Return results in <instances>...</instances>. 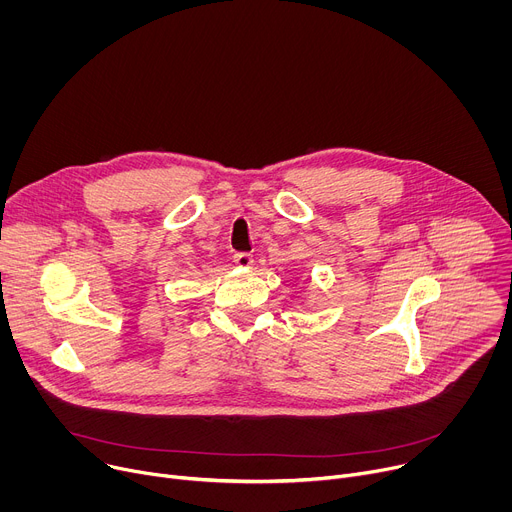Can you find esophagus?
I'll return each instance as SVG.
<instances>
[{
	"label": "esophagus",
	"instance_id": "34e87169",
	"mask_svg": "<svg viewBox=\"0 0 512 512\" xmlns=\"http://www.w3.org/2000/svg\"><path fill=\"white\" fill-rule=\"evenodd\" d=\"M235 263L243 269H249L253 265V255L251 253H237L235 255Z\"/></svg>",
	"mask_w": 512,
	"mask_h": 512
}]
</instances>
